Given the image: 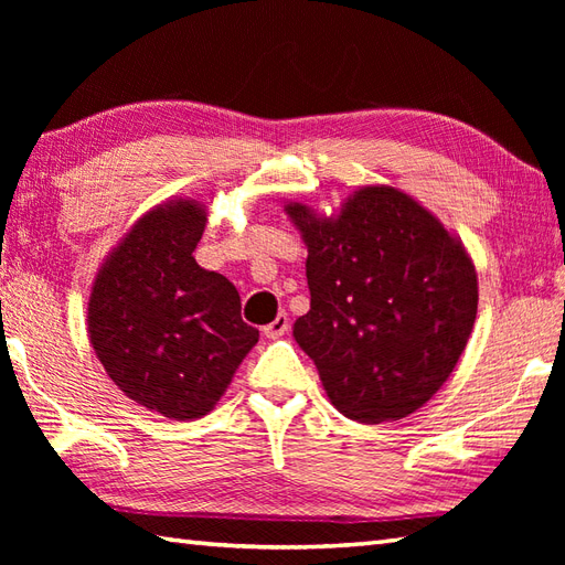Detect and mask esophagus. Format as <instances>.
<instances>
[{
	"mask_svg": "<svg viewBox=\"0 0 565 565\" xmlns=\"http://www.w3.org/2000/svg\"><path fill=\"white\" fill-rule=\"evenodd\" d=\"M289 328H291V320H289V316H286V313H279V316H276V318L269 322V326H264V328H262V332L267 334L269 340H276V338H281V334L289 332Z\"/></svg>",
	"mask_w": 565,
	"mask_h": 565,
	"instance_id": "1",
	"label": "esophagus"
}]
</instances>
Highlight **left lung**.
<instances>
[{
	"label": "left lung",
	"mask_w": 565,
	"mask_h": 565,
	"mask_svg": "<svg viewBox=\"0 0 565 565\" xmlns=\"http://www.w3.org/2000/svg\"><path fill=\"white\" fill-rule=\"evenodd\" d=\"M308 245L310 310L294 338L356 423L403 419L449 379L473 330L478 281L459 239L403 191L364 186L338 218L286 206Z\"/></svg>",
	"instance_id": "obj_1"
}]
</instances>
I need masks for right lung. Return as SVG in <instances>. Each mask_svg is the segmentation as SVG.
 Instances as JSON below:
<instances>
[{
  "mask_svg": "<svg viewBox=\"0 0 565 565\" xmlns=\"http://www.w3.org/2000/svg\"><path fill=\"white\" fill-rule=\"evenodd\" d=\"M196 201L152 209L106 259L89 298V340L130 401L172 419L213 411L259 330L223 274L201 269Z\"/></svg>",
  "mask_w": 565,
  "mask_h": 565,
  "instance_id": "1",
  "label": "right lung"
}]
</instances>
